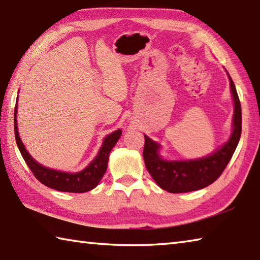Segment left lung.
<instances>
[{
  "mask_svg": "<svg viewBox=\"0 0 260 260\" xmlns=\"http://www.w3.org/2000/svg\"><path fill=\"white\" fill-rule=\"evenodd\" d=\"M233 100L232 131L229 140L212 153L196 159L168 160L160 154L162 145L144 134L143 157L145 167L156 185L169 192H188L203 189L214 182L225 169L241 136V105L230 74Z\"/></svg>",
  "mask_w": 260,
  "mask_h": 260,
  "instance_id": "1",
  "label": "left lung"
}]
</instances>
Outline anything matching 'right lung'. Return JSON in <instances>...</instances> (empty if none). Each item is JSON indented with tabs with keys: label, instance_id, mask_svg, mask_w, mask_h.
Listing matches in <instances>:
<instances>
[{
	"label": "right lung",
	"instance_id": "right-lung-1",
	"mask_svg": "<svg viewBox=\"0 0 260 260\" xmlns=\"http://www.w3.org/2000/svg\"><path fill=\"white\" fill-rule=\"evenodd\" d=\"M18 100L15 103L14 108V135L17 145L19 147L20 153L25 161V164L29 167V169L32 171V174L37 179L49 188H53L55 190L65 191V192H85L92 190L93 188L98 186L99 181L103 179L106 174L107 166H108L109 154L113 147L116 145L117 142L120 139L121 131L117 129L113 133L106 135L104 137L103 145L98 151V154L94 156V159L86 166L84 169L79 172H66L57 169L47 168L39 162L36 161L30 155L29 152L25 149L22 143L21 137L19 135L18 131Z\"/></svg>",
	"mask_w": 260,
	"mask_h": 260
}]
</instances>
